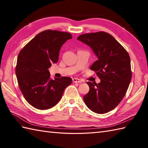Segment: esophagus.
<instances>
[{"mask_svg": "<svg viewBox=\"0 0 148 148\" xmlns=\"http://www.w3.org/2000/svg\"><path fill=\"white\" fill-rule=\"evenodd\" d=\"M72 81H73L74 83H82V81H81L79 79H78V78H73V79H72Z\"/></svg>", "mask_w": 148, "mask_h": 148, "instance_id": "obj_1", "label": "esophagus"}]
</instances>
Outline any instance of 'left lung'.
Masks as SVG:
<instances>
[{
	"instance_id": "obj_1",
	"label": "left lung",
	"mask_w": 148,
	"mask_h": 148,
	"mask_svg": "<svg viewBox=\"0 0 148 148\" xmlns=\"http://www.w3.org/2000/svg\"><path fill=\"white\" fill-rule=\"evenodd\" d=\"M90 46L97 57L90 67L100 79L87 82L89 92L83 97L91 111L104 114L117 106L123 98L132 79L130 58L127 51L109 34H84L77 39Z\"/></svg>"
}]
</instances>
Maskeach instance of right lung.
Returning a JSON list of instances; mask_svg holds the SVG:
<instances>
[{
    "mask_svg": "<svg viewBox=\"0 0 148 148\" xmlns=\"http://www.w3.org/2000/svg\"><path fill=\"white\" fill-rule=\"evenodd\" d=\"M68 32L47 30L38 34L19 53L16 74L27 101L38 109H48L60 101L72 79H52L48 69L58 60L62 46L72 39Z\"/></svg>",
    "mask_w": 148,
    "mask_h": 148,
    "instance_id": "right-lung-1",
    "label": "right lung"
}]
</instances>
